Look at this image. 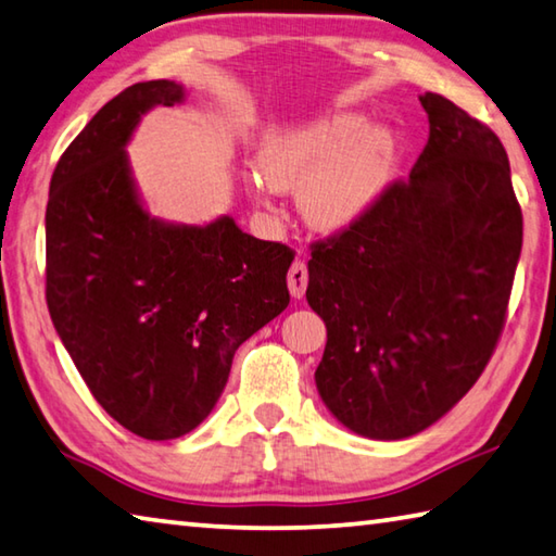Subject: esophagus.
<instances>
[{
  "instance_id": "esophagus-1",
  "label": "esophagus",
  "mask_w": 556,
  "mask_h": 556,
  "mask_svg": "<svg viewBox=\"0 0 556 556\" xmlns=\"http://www.w3.org/2000/svg\"><path fill=\"white\" fill-rule=\"evenodd\" d=\"M306 287H308V267L304 262L296 260L294 265L289 269V289H291V296L301 299L306 294Z\"/></svg>"
}]
</instances>
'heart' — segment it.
Instances as JSON below:
<instances>
[{
  "label": "heart",
  "instance_id": "heart-1",
  "mask_svg": "<svg viewBox=\"0 0 556 556\" xmlns=\"http://www.w3.org/2000/svg\"><path fill=\"white\" fill-rule=\"evenodd\" d=\"M396 146L387 130L338 114L271 130L260 146V175L275 189H301L308 224L338 230L355 224L387 189Z\"/></svg>",
  "mask_w": 556,
  "mask_h": 556
}]
</instances>
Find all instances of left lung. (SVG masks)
<instances>
[{"label":"left lung","mask_w":556,"mask_h":556,"mask_svg":"<svg viewBox=\"0 0 556 556\" xmlns=\"http://www.w3.org/2000/svg\"><path fill=\"white\" fill-rule=\"evenodd\" d=\"M430 136L408 179L311 243L306 299L328 328L316 387L371 440L430 428L496 350L522 248L498 136L450 99L420 97Z\"/></svg>","instance_id":"obj_1"}]
</instances>
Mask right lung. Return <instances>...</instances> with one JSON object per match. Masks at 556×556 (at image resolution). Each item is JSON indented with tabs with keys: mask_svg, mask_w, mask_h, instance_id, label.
<instances>
[{
	"mask_svg": "<svg viewBox=\"0 0 556 556\" xmlns=\"http://www.w3.org/2000/svg\"><path fill=\"white\" fill-rule=\"evenodd\" d=\"M181 97L153 79L106 102L60 155L46 208L53 326L99 406L146 440L208 416L236 350L289 306L294 260L228 216L169 226L140 206L124 146L148 109Z\"/></svg>",
	"mask_w": 556,
	"mask_h": 556,
	"instance_id": "1",
	"label": "right lung"
}]
</instances>
